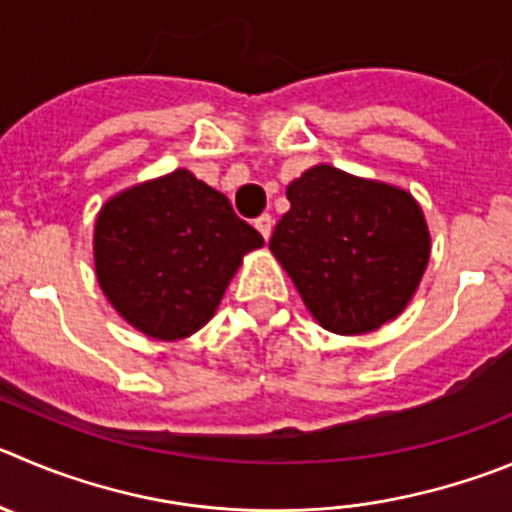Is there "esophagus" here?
Segmentation results:
<instances>
[{
	"instance_id": "esophagus-1",
	"label": "esophagus",
	"mask_w": 512,
	"mask_h": 512,
	"mask_svg": "<svg viewBox=\"0 0 512 512\" xmlns=\"http://www.w3.org/2000/svg\"><path fill=\"white\" fill-rule=\"evenodd\" d=\"M272 224H275V222H272V217H270V214H260V217L255 219V227H257V232H260L262 237H265V242L270 240V234H272Z\"/></svg>"
}]
</instances>
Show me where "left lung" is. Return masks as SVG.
I'll use <instances>...</instances> for the list:
<instances>
[{"mask_svg": "<svg viewBox=\"0 0 512 512\" xmlns=\"http://www.w3.org/2000/svg\"><path fill=\"white\" fill-rule=\"evenodd\" d=\"M270 250L305 308L338 336L371 333L407 308L429 262V229L409 191L318 164L288 186Z\"/></svg>", "mask_w": 512, "mask_h": 512, "instance_id": "1", "label": "left lung"}]
</instances>
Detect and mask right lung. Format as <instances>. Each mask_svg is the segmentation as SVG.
Returning <instances> with one entry per match:
<instances>
[{
	"instance_id": "right-lung-1",
	"label": "right lung",
	"mask_w": 512,
	"mask_h": 512,
	"mask_svg": "<svg viewBox=\"0 0 512 512\" xmlns=\"http://www.w3.org/2000/svg\"><path fill=\"white\" fill-rule=\"evenodd\" d=\"M265 245L217 189L186 169L131 186L100 207L98 285L121 318L159 341L209 321L242 257Z\"/></svg>"
}]
</instances>
